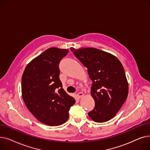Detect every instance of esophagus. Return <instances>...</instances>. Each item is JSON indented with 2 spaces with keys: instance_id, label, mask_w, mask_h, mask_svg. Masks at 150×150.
Listing matches in <instances>:
<instances>
[{
  "instance_id": "34e87169",
  "label": "esophagus",
  "mask_w": 150,
  "mask_h": 150,
  "mask_svg": "<svg viewBox=\"0 0 150 150\" xmlns=\"http://www.w3.org/2000/svg\"><path fill=\"white\" fill-rule=\"evenodd\" d=\"M77 96H78V98H81V97H82L84 96V93H83V92H78V93H77Z\"/></svg>"
}]
</instances>
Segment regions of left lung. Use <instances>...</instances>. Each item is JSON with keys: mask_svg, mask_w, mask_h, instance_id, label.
<instances>
[{"mask_svg": "<svg viewBox=\"0 0 150 150\" xmlns=\"http://www.w3.org/2000/svg\"><path fill=\"white\" fill-rule=\"evenodd\" d=\"M70 50L87 67L92 81L91 94L96 106L88 115L98 123L111 120L128 95V83L121 62L114 55L92 47Z\"/></svg>", "mask_w": 150, "mask_h": 150, "instance_id": "1", "label": "left lung"}]
</instances>
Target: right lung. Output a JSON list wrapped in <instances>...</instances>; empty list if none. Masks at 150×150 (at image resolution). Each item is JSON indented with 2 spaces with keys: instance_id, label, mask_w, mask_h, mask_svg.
Returning a JSON list of instances; mask_svg holds the SVG:
<instances>
[{
  "instance_id": "right-lung-1",
  "label": "right lung",
  "mask_w": 150,
  "mask_h": 150,
  "mask_svg": "<svg viewBox=\"0 0 150 150\" xmlns=\"http://www.w3.org/2000/svg\"><path fill=\"white\" fill-rule=\"evenodd\" d=\"M67 49L52 47L27 65L22 76V96L30 111L39 122L58 126L69 118L70 107L75 103L62 88L59 63Z\"/></svg>"
}]
</instances>
